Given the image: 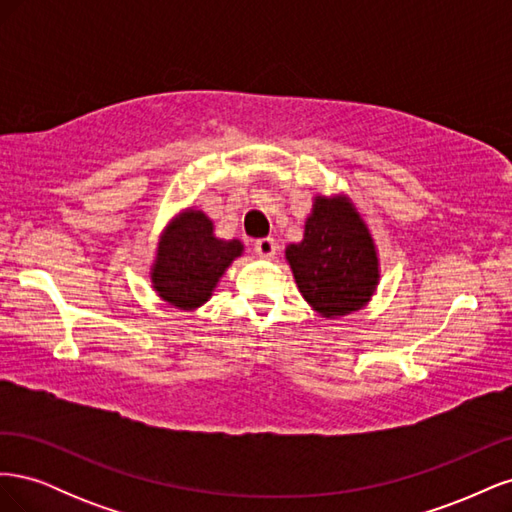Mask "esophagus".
<instances>
[{"mask_svg": "<svg viewBox=\"0 0 512 512\" xmlns=\"http://www.w3.org/2000/svg\"><path fill=\"white\" fill-rule=\"evenodd\" d=\"M275 250H277V245H275V241H273L271 237L258 239V241L254 243V252H256L258 256H262V258H271V256H275Z\"/></svg>", "mask_w": 512, "mask_h": 512, "instance_id": "34e87169", "label": "esophagus"}]
</instances>
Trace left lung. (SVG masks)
Listing matches in <instances>:
<instances>
[{"label": "left lung", "mask_w": 512, "mask_h": 512, "mask_svg": "<svg viewBox=\"0 0 512 512\" xmlns=\"http://www.w3.org/2000/svg\"><path fill=\"white\" fill-rule=\"evenodd\" d=\"M286 258L305 301L324 318L361 309L378 284L374 243L344 198L318 196L303 241Z\"/></svg>", "instance_id": "obj_1"}]
</instances>
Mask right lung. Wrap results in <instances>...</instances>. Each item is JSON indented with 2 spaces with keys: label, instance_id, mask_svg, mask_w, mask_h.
<instances>
[{
  "label": "right lung",
  "instance_id": "1",
  "mask_svg": "<svg viewBox=\"0 0 512 512\" xmlns=\"http://www.w3.org/2000/svg\"><path fill=\"white\" fill-rule=\"evenodd\" d=\"M241 252V241L213 237V224L205 213L185 211L168 226L160 243L153 284L170 305L198 307L211 297L222 273Z\"/></svg>",
  "mask_w": 512,
  "mask_h": 512
}]
</instances>
